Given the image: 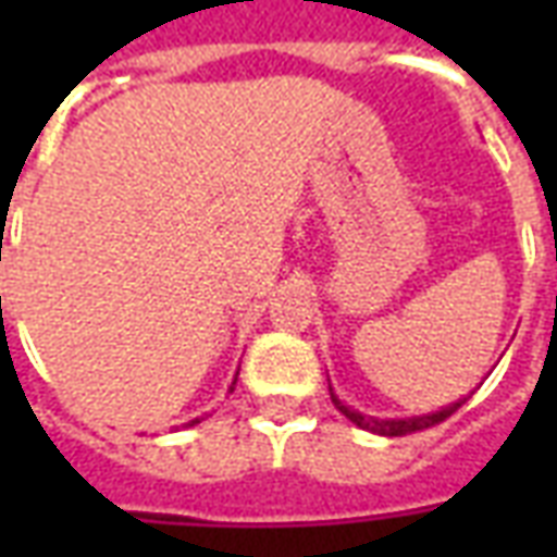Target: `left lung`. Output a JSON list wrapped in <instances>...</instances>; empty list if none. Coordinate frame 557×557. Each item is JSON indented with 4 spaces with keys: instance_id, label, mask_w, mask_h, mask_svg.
<instances>
[{
    "instance_id": "left-lung-1",
    "label": "left lung",
    "mask_w": 557,
    "mask_h": 557,
    "mask_svg": "<svg viewBox=\"0 0 557 557\" xmlns=\"http://www.w3.org/2000/svg\"><path fill=\"white\" fill-rule=\"evenodd\" d=\"M331 399H334V406H337L355 426H361V430L375 432V435H409V432L426 430V426H435V423H442L444 418H450L468 397H459L456 403H450V406H442V409L430 411V414H414V418H370V414H363V411L346 406V403L334 394V387H331Z\"/></svg>"
}]
</instances>
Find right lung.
Masks as SVG:
<instances>
[{"label": "right lung", "instance_id": "obj_1", "mask_svg": "<svg viewBox=\"0 0 557 557\" xmlns=\"http://www.w3.org/2000/svg\"><path fill=\"white\" fill-rule=\"evenodd\" d=\"M235 379H238V375H235ZM235 379H232V385H230V394H232V387H235ZM194 423H199V418H196V420H190V426H194Z\"/></svg>", "mask_w": 557, "mask_h": 557}]
</instances>
